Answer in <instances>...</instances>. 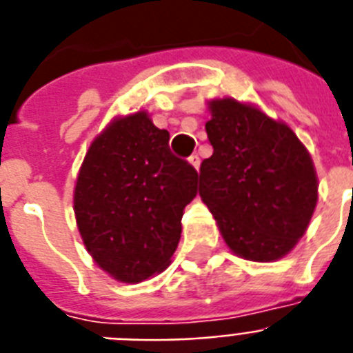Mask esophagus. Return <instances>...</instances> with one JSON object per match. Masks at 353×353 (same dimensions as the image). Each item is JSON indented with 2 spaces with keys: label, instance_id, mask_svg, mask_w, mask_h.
Returning a JSON list of instances; mask_svg holds the SVG:
<instances>
[{
  "label": "esophagus",
  "instance_id": "34e87169",
  "mask_svg": "<svg viewBox=\"0 0 353 353\" xmlns=\"http://www.w3.org/2000/svg\"><path fill=\"white\" fill-rule=\"evenodd\" d=\"M190 163L195 169H199V165H201V158H199V154H191V157H190Z\"/></svg>",
  "mask_w": 353,
  "mask_h": 353
}]
</instances>
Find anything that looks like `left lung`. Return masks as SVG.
I'll return each mask as SVG.
<instances>
[{"instance_id":"obj_1","label":"left lung","mask_w":353,"mask_h":353,"mask_svg":"<svg viewBox=\"0 0 353 353\" xmlns=\"http://www.w3.org/2000/svg\"><path fill=\"white\" fill-rule=\"evenodd\" d=\"M214 154L201 163L199 195L237 256L274 261L307 230L319 199L310 152L296 134L252 105L210 101Z\"/></svg>"}]
</instances>
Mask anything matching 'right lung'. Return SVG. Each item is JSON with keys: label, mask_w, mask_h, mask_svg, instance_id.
Instances as JSON below:
<instances>
[{"label": "right lung", "mask_w": 353, "mask_h": 353, "mask_svg": "<svg viewBox=\"0 0 353 353\" xmlns=\"http://www.w3.org/2000/svg\"><path fill=\"white\" fill-rule=\"evenodd\" d=\"M196 182L195 168L169 151V132L147 112L114 119L92 141L73 195L95 263L125 283L162 272L179 247Z\"/></svg>", "instance_id": "1"}]
</instances>
